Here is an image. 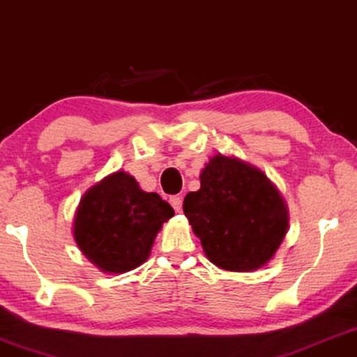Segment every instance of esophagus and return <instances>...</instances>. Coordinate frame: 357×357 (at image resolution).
Returning a JSON list of instances; mask_svg holds the SVG:
<instances>
[{
  "instance_id": "1",
  "label": "esophagus",
  "mask_w": 357,
  "mask_h": 357,
  "mask_svg": "<svg viewBox=\"0 0 357 357\" xmlns=\"http://www.w3.org/2000/svg\"><path fill=\"white\" fill-rule=\"evenodd\" d=\"M170 204H172V208L175 211L180 213V209H182V197H170Z\"/></svg>"
}]
</instances>
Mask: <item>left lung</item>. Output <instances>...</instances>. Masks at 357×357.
I'll use <instances>...</instances> for the list:
<instances>
[{"mask_svg": "<svg viewBox=\"0 0 357 357\" xmlns=\"http://www.w3.org/2000/svg\"><path fill=\"white\" fill-rule=\"evenodd\" d=\"M198 192L183 213L209 261L227 271H255L271 260L289 226V214L261 170L218 154L199 175Z\"/></svg>", "mask_w": 357, "mask_h": 357, "instance_id": "1", "label": "left lung"}]
</instances>
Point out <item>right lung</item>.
<instances>
[{
	"label": "right lung",
	"mask_w": 357,
	"mask_h": 357,
	"mask_svg": "<svg viewBox=\"0 0 357 357\" xmlns=\"http://www.w3.org/2000/svg\"><path fill=\"white\" fill-rule=\"evenodd\" d=\"M174 209L158 193L139 188L126 172L107 175L87 190L75 216V241L104 273H126L148 260Z\"/></svg>",
	"instance_id": "add662e5"
}]
</instances>
